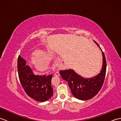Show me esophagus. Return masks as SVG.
Listing matches in <instances>:
<instances>
[{
	"mask_svg": "<svg viewBox=\"0 0 121 121\" xmlns=\"http://www.w3.org/2000/svg\"><path fill=\"white\" fill-rule=\"evenodd\" d=\"M55 75L56 76H60V74H59V72L58 71L56 72L55 74Z\"/></svg>",
	"mask_w": 121,
	"mask_h": 121,
	"instance_id": "1",
	"label": "esophagus"
}]
</instances>
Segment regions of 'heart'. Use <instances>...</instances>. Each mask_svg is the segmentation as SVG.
<instances>
[{
	"instance_id": "b5f03b06",
	"label": "heart",
	"mask_w": 121,
	"mask_h": 121,
	"mask_svg": "<svg viewBox=\"0 0 121 121\" xmlns=\"http://www.w3.org/2000/svg\"><path fill=\"white\" fill-rule=\"evenodd\" d=\"M30 61L34 68L38 72L40 73H45L48 71L50 68V62L56 59V55L49 50L44 49L36 50L30 56ZM57 64L61 62V60H57Z\"/></svg>"
}]
</instances>
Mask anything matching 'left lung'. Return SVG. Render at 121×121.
Listing matches in <instances>:
<instances>
[{"mask_svg":"<svg viewBox=\"0 0 121 121\" xmlns=\"http://www.w3.org/2000/svg\"><path fill=\"white\" fill-rule=\"evenodd\" d=\"M26 63L23 58L20 56H18L17 72L22 87L28 96L36 101H47L53 95L51 86L52 75H35Z\"/></svg>","mask_w":121,"mask_h":121,"instance_id":"obj_1","label":"left lung"}]
</instances>
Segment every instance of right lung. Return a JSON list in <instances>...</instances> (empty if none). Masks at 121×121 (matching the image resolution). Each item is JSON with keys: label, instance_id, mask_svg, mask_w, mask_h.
Wrapping results in <instances>:
<instances>
[{"label": "right lung", "instance_id": "add662e5", "mask_svg": "<svg viewBox=\"0 0 121 121\" xmlns=\"http://www.w3.org/2000/svg\"><path fill=\"white\" fill-rule=\"evenodd\" d=\"M94 42L99 46L95 41ZM102 53L103 56L102 69L98 75L92 78H84L71 69L59 72L61 78L68 82L72 94L76 98L81 100L91 99L101 89L106 76L107 68L106 60L103 51Z\"/></svg>", "mask_w": 121, "mask_h": 121}]
</instances>
